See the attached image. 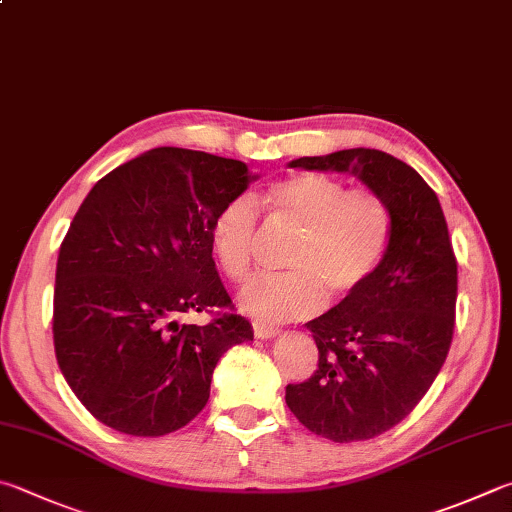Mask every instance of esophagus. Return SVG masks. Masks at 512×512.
<instances>
[{"mask_svg":"<svg viewBox=\"0 0 512 512\" xmlns=\"http://www.w3.org/2000/svg\"><path fill=\"white\" fill-rule=\"evenodd\" d=\"M255 336L262 338V340H268V338H275L280 336V329L277 327H268V324H255Z\"/></svg>","mask_w":512,"mask_h":512,"instance_id":"1","label":"esophagus"}]
</instances>
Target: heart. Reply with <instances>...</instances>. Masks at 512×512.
Masks as SVG:
<instances>
[{"label": "heart", "instance_id": "b5f03b06", "mask_svg": "<svg viewBox=\"0 0 512 512\" xmlns=\"http://www.w3.org/2000/svg\"><path fill=\"white\" fill-rule=\"evenodd\" d=\"M264 203L277 224L297 232L288 273L255 275L239 293L246 313L262 322L300 320L318 313L324 293L349 300L378 273L392 244L394 217L376 190H349L327 174H297L273 183ZM255 203L226 201L210 224V246L230 280H244L253 264Z\"/></svg>", "mask_w": 512, "mask_h": 512}]
</instances>
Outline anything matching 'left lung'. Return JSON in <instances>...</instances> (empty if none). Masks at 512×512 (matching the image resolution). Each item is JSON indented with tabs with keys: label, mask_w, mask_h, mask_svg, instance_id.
Wrapping results in <instances>:
<instances>
[{
	"label": "left lung",
	"mask_w": 512,
	"mask_h": 512,
	"mask_svg": "<svg viewBox=\"0 0 512 512\" xmlns=\"http://www.w3.org/2000/svg\"><path fill=\"white\" fill-rule=\"evenodd\" d=\"M288 167L349 172L392 208V244L378 273L306 322L318 369L286 387L288 410L306 430L336 443L374 439L414 410L448 358L457 306L448 224L423 176L392 154L353 147Z\"/></svg>",
	"instance_id": "8db88e82"
}]
</instances>
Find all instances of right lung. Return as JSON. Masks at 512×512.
I'll list each match as a JSON object with an SVG mask.
<instances>
[{
  "mask_svg": "<svg viewBox=\"0 0 512 512\" xmlns=\"http://www.w3.org/2000/svg\"><path fill=\"white\" fill-rule=\"evenodd\" d=\"M257 174L224 156L156 147L91 188L55 268L53 345L64 380L100 423L132 436L188 425L224 353L253 340L232 313L210 224ZM221 308L197 328L183 312Z\"/></svg>",
  "mask_w": 512,
  "mask_h": 512,
  "instance_id": "right-lung-1",
  "label": "right lung"
}]
</instances>
